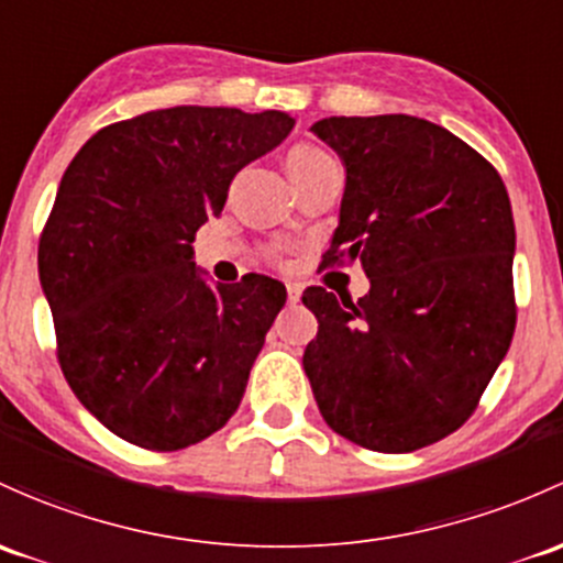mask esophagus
<instances>
[{"mask_svg":"<svg viewBox=\"0 0 563 563\" xmlns=\"http://www.w3.org/2000/svg\"><path fill=\"white\" fill-rule=\"evenodd\" d=\"M286 291H288V301H291V305H297V301L301 299V286H299V283H288Z\"/></svg>","mask_w":563,"mask_h":563,"instance_id":"obj_1","label":"esophagus"}]
</instances>
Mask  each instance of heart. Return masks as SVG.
<instances>
[{
  "label": "heart",
  "mask_w": 563,
  "mask_h": 563,
  "mask_svg": "<svg viewBox=\"0 0 563 563\" xmlns=\"http://www.w3.org/2000/svg\"><path fill=\"white\" fill-rule=\"evenodd\" d=\"M323 162H329V156L321 151V147L297 145V147H291V153H288V158H286L288 175L307 173V169L318 167V164H323Z\"/></svg>",
  "instance_id": "heart-1"
}]
</instances>
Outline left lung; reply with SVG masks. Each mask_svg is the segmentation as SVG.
Here are the masks:
<instances>
[{
  "label": "left lung",
  "mask_w": 563,
  "mask_h": 563,
  "mask_svg": "<svg viewBox=\"0 0 563 563\" xmlns=\"http://www.w3.org/2000/svg\"><path fill=\"white\" fill-rule=\"evenodd\" d=\"M312 132L345 164L323 262H361L369 294L307 288L305 372L336 434L418 451L464 426L512 342L510 197L475 147L423 118L334 115Z\"/></svg>",
  "instance_id": "1"
}]
</instances>
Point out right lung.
Here are the masks:
<instances>
[{"mask_svg": "<svg viewBox=\"0 0 563 563\" xmlns=\"http://www.w3.org/2000/svg\"><path fill=\"white\" fill-rule=\"evenodd\" d=\"M291 129L280 110H151L99 129L58 183L37 253L56 356L121 440L183 451L240 407L286 286H207L191 242L234 175Z\"/></svg>", "mask_w": 563, "mask_h": 563, "instance_id": "1", "label": "right lung"}]
</instances>
